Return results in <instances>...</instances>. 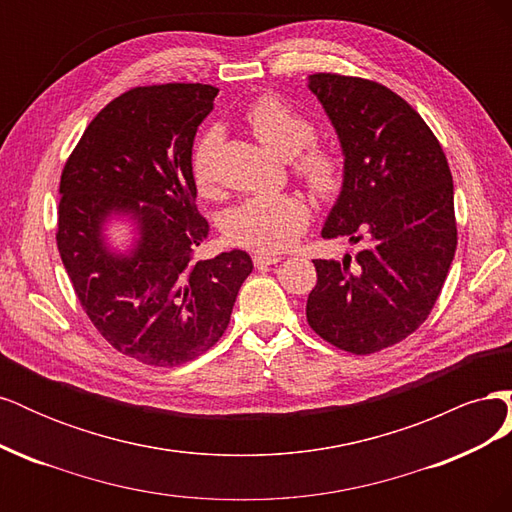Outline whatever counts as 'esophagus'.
Here are the masks:
<instances>
[{
  "label": "esophagus",
  "mask_w": 512,
  "mask_h": 512,
  "mask_svg": "<svg viewBox=\"0 0 512 512\" xmlns=\"http://www.w3.org/2000/svg\"><path fill=\"white\" fill-rule=\"evenodd\" d=\"M252 260H254V265H256L258 269H262V267H269V265H277V262L282 260V256H280V254H265V252H256V254L252 256Z\"/></svg>",
  "instance_id": "1"
}]
</instances>
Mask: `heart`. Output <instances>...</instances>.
<instances>
[{
  "instance_id": "obj_1",
  "label": "heart",
  "mask_w": 512,
  "mask_h": 512,
  "mask_svg": "<svg viewBox=\"0 0 512 512\" xmlns=\"http://www.w3.org/2000/svg\"><path fill=\"white\" fill-rule=\"evenodd\" d=\"M258 141L282 158H292L294 175L320 198L335 196L344 185V158L333 145L316 143V126L307 115L275 94L258 96L243 111ZM220 132L209 128L198 136L190 153L192 179L200 194L211 196L218 190L215 153ZM312 218L307 200L301 194H260L245 198L224 218V235L230 243L258 252H282L297 241Z\"/></svg>"
}]
</instances>
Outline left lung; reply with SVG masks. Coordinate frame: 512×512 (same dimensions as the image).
<instances>
[{
  "instance_id": "8db88e82",
  "label": "left lung",
  "mask_w": 512,
  "mask_h": 512,
  "mask_svg": "<svg viewBox=\"0 0 512 512\" xmlns=\"http://www.w3.org/2000/svg\"><path fill=\"white\" fill-rule=\"evenodd\" d=\"M346 156L344 188L324 239L359 243L354 256L316 258L307 322L324 342L374 354L404 342L431 314L457 250L453 175L414 108L376 81L316 72Z\"/></svg>"
}]
</instances>
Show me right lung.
Instances as JSON below:
<instances>
[{
  "mask_svg": "<svg viewBox=\"0 0 512 512\" xmlns=\"http://www.w3.org/2000/svg\"><path fill=\"white\" fill-rule=\"evenodd\" d=\"M218 89L203 83L132 87L91 119L61 170L57 250L98 333L151 367L196 359L224 335L252 258L241 250L196 260L209 224L196 207L190 153ZM135 213L132 259L108 255L99 222Z\"/></svg>",
  "mask_w": 512,
  "mask_h": 512,
  "instance_id": "right-lung-1",
  "label": "right lung"
}]
</instances>
